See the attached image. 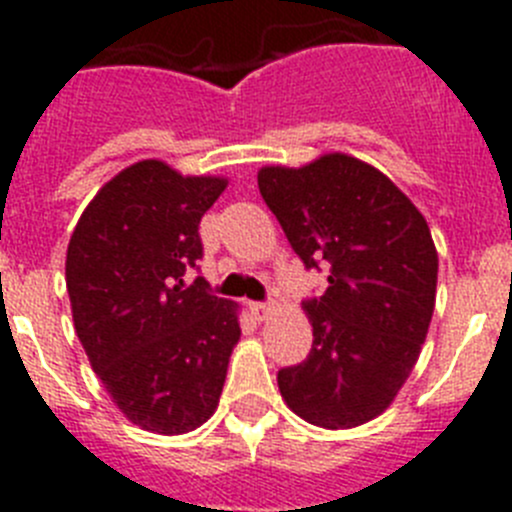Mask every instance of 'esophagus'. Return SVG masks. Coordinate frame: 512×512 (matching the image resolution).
<instances>
[{
    "label": "esophagus",
    "mask_w": 512,
    "mask_h": 512,
    "mask_svg": "<svg viewBox=\"0 0 512 512\" xmlns=\"http://www.w3.org/2000/svg\"><path fill=\"white\" fill-rule=\"evenodd\" d=\"M248 310H251V315L256 320H266L269 318L271 307L266 305V302H248Z\"/></svg>",
    "instance_id": "esophagus-1"
}]
</instances>
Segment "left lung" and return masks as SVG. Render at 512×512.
Listing matches in <instances>:
<instances>
[{
  "label": "left lung",
  "mask_w": 512,
  "mask_h": 512,
  "mask_svg": "<svg viewBox=\"0 0 512 512\" xmlns=\"http://www.w3.org/2000/svg\"><path fill=\"white\" fill-rule=\"evenodd\" d=\"M259 192L305 269H328L323 295L302 302L310 354L279 369V392L330 431L377 418L413 372L436 305L425 217L382 171L346 153L302 169L266 166Z\"/></svg>",
  "instance_id": "8db88e82"
}]
</instances>
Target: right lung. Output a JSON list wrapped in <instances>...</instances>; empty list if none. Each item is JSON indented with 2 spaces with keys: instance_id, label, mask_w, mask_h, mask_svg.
<instances>
[{
  "instance_id": "obj_1",
  "label": "right lung",
  "mask_w": 512,
  "mask_h": 512,
  "mask_svg": "<svg viewBox=\"0 0 512 512\" xmlns=\"http://www.w3.org/2000/svg\"><path fill=\"white\" fill-rule=\"evenodd\" d=\"M220 176L140 161L104 184L71 235L66 287L76 336L125 418L153 433L194 431L217 408L238 312L184 274L202 259L200 220Z\"/></svg>"
}]
</instances>
